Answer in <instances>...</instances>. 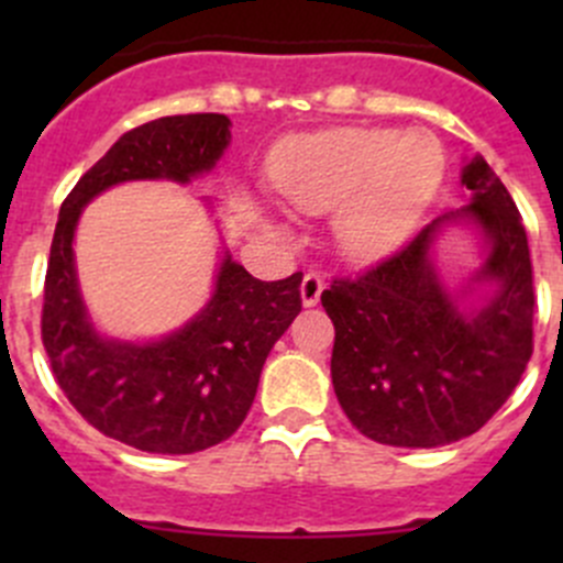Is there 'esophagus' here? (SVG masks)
<instances>
[{"mask_svg":"<svg viewBox=\"0 0 563 563\" xmlns=\"http://www.w3.org/2000/svg\"><path fill=\"white\" fill-rule=\"evenodd\" d=\"M321 291H323V280L316 275V272H308V275L302 277V286H299V297H302L305 308H313V305H318Z\"/></svg>","mask_w":563,"mask_h":563,"instance_id":"34e87169","label":"esophagus"}]
</instances>
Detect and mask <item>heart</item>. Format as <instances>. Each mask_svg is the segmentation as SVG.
Returning <instances> with one entry per match:
<instances>
[{
    "label": "heart",
    "mask_w": 563,
    "mask_h": 563,
    "mask_svg": "<svg viewBox=\"0 0 563 563\" xmlns=\"http://www.w3.org/2000/svg\"><path fill=\"white\" fill-rule=\"evenodd\" d=\"M269 176L288 207L334 209L340 250L373 261L422 223L444 181V150L428 130L334 128L277 146Z\"/></svg>",
    "instance_id": "obj_1"
}]
</instances>
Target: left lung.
I'll return each instance as SVG.
<instances>
[{
  "instance_id": "obj_1",
  "label": "left lung",
  "mask_w": 563,
  "mask_h": 563,
  "mask_svg": "<svg viewBox=\"0 0 563 563\" xmlns=\"http://www.w3.org/2000/svg\"><path fill=\"white\" fill-rule=\"evenodd\" d=\"M468 203L321 305L334 323L332 387L356 430L387 446L430 450L476 433L518 387L533 351V277L523 220L485 157L460 172ZM452 224L483 240L479 271L452 292L434 245ZM492 291L476 298L479 287Z\"/></svg>"
}]
</instances>
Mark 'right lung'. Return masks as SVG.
Listing matches in <instances>:
<instances>
[{"label": "right lung", "instance_id": "right-lung-1", "mask_svg": "<svg viewBox=\"0 0 563 563\" xmlns=\"http://www.w3.org/2000/svg\"><path fill=\"white\" fill-rule=\"evenodd\" d=\"M231 144L225 113L163 117L124 133L65 198L51 242L43 345L56 384L108 439L155 455L209 450L245 422L272 345L302 310V272L266 283L220 255L212 297L157 340L106 338L95 329L76 269L84 207L122 181L187 185L218 166Z\"/></svg>", "mask_w": 563, "mask_h": 563}]
</instances>
